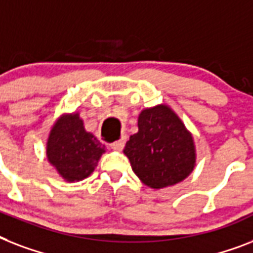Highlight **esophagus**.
Here are the masks:
<instances>
[{"instance_id": "obj_1", "label": "esophagus", "mask_w": 253, "mask_h": 253, "mask_svg": "<svg viewBox=\"0 0 253 253\" xmlns=\"http://www.w3.org/2000/svg\"><path fill=\"white\" fill-rule=\"evenodd\" d=\"M125 143H126V136H123L122 139H119V140H115V142L110 143L109 146L110 148H113L114 151H121L125 147Z\"/></svg>"}]
</instances>
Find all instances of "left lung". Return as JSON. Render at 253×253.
I'll use <instances>...</instances> for the list:
<instances>
[{
    "label": "left lung",
    "mask_w": 253,
    "mask_h": 253,
    "mask_svg": "<svg viewBox=\"0 0 253 253\" xmlns=\"http://www.w3.org/2000/svg\"><path fill=\"white\" fill-rule=\"evenodd\" d=\"M123 154L139 180L152 189L184 181L197 160L192 132L166 103L140 111L138 132L131 135Z\"/></svg>",
    "instance_id": "8db88e82"
}]
</instances>
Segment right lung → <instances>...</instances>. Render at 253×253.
Instances as JSON below:
<instances>
[{
  "label": "right lung",
  "instance_id": "1",
  "mask_svg": "<svg viewBox=\"0 0 253 253\" xmlns=\"http://www.w3.org/2000/svg\"><path fill=\"white\" fill-rule=\"evenodd\" d=\"M106 147L85 130L79 113H64L53 122L45 142V156L67 182H79L94 172Z\"/></svg>",
  "mask_w": 253,
  "mask_h": 253
}]
</instances>
